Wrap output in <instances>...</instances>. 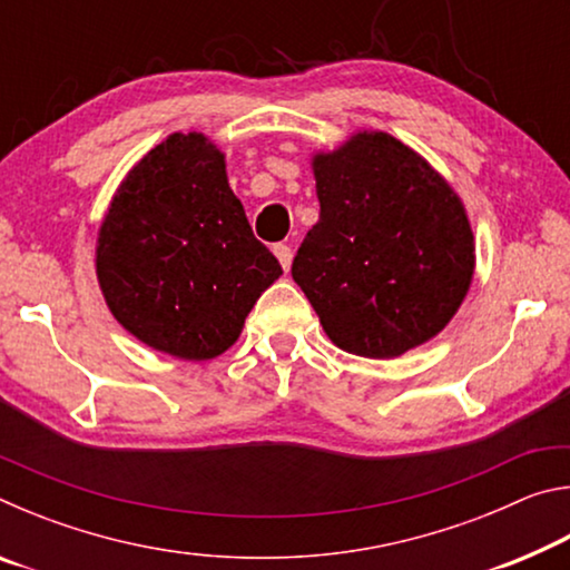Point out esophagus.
I'll use <instances>...</instances> for the list:
<instances>
[{"instance_id":"34e87169","label":"esophagus","mask_w":570,"mask_h":570,"mask_svg":"<svg viewBox=\"0 0 570 570\" xmlns=\"http://www.w3.org/2000/svg\"><path fill=\"white\" fill-rule=\"evenodd\" d=\"M274 254H276L278 262H282L284 272H288V268H292V262H294V250H292V246L276 244V246H274Z\"/></svg>"}]
</instances>
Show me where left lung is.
Masks as SVG:
<instances>
[{"instance_id":"left-lung-1","label":"left lung","mask_w":570,"mask_h":570,"mask_svg":"<svg viewBox=\"0 0 570 570\" xmlns=\"http://www.w3.org/2000/svg\"><path fill=\"white\" fill-rule=\"evenodd\" d=\"M322 214L292 276L340 350L394 360L445 330L470 292L475 234L450 180L384 130L314 150Z\"/></svg>"}]
</instances>
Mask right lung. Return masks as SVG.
Returning <instances> with one entry per match:
<instances>
[{"label": "right lung", "instance_id": "1", "mask_svg": "<svg viewBox=\"0 0 570 570\" xmlns=\"http://www.w3.org/2000/svg\"><path fill=\"white\" fill-rule=\"evenodd\" d=\"M105 304L135 340L186 362L234 346L282 276L206 132H170L115 188L95 240Z\"/></svg>", "mask_w": 570, "mask_h": 570}]
</instances>
